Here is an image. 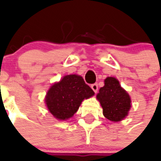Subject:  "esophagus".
Returning a JSON list of instances; mask_svg holds the SVG:
<instances>
[{"label": "esophagus", "mask_w": 161, "mask_h": 161, "mask_svg": "<svg viewBox=\"0 0 161 161\" xmlns=\"http://www.w3.org/2000/svg\"><path fill=\"white\" fill-rule=\"evenodd\" d=\"M91 87H92V89L93 90L94 93H97V91H98V85H97L96 83H95V84H92V85H91Z\"/></svg>", "instance_id": "1"}]
</instances>
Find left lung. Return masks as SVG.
I'll list each match as a JSON object with an SVG mask.
<instances>
[{
  "label": "left lung",
  "mask_w": 161,
  "mask_h": 161,
  "mask_svg": "<svg viewBox=\"0 0 161 161\" xmlns=\"http://www.w3.org/2000/svg\"><path fill=\"white\" fill-rule=\"evenodd\" d=\"M97 99L103 108L104 116L111 121H119L124 119L131 108L128 93L114 77H108L105 80L104 86L101 87Z\"/></svg>",
  "instance_id": "8db88e82"
}]
</instances>
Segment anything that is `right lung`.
<instances>
[{"label": "right lung", "instance_id": "right-lung-1", "mask_svg": "<svg viewBox=\"0 0 161 161\" xmlns=\"http://www.w3.org/2000/svg\"><path fill=\"white\" fill-rule=\"evenodd\" d=\"M94 94L81 76L70 75L64 76L60 82L50 87L46 96V104L49 112L58 119L71 118L79 109L84 99Z\"/></svg>", "mask_w": 161, "mask_h": 161}]
</instances>
